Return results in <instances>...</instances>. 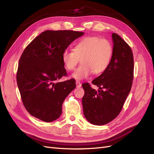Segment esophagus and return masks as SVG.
<instances>
[{
	"mask_svg": "<svg viewBox=\"0 0 154 154\" xmlns=\"http://www.w3.org/2000/svg\"><path fill=\"white\" fill-rule=\"evenodd\" d=\"M76 87H78V88H80L82 86V83H80V81H76Z\"/></svg>",
	"mask_w": 154,
	"mask_h": 154,
	"instance_id": "1",
	"label": "esophagus"
}]
</instances>
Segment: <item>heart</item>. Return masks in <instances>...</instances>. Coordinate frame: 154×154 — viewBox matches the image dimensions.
I'll return each mask as SVG.
<instances>
[{
    "label": "heart",
    "mask_w": 154,
    "mask_h": 154,
    "mask_svg": "<svg viewBox=\"0 0 154 154\" xmlns=\"http://www.w3.org/2000/svg\"><path fill=\"white\" fill-rule=\"evenodd\" d=\"M113 53L110 42L98 36H86L74 45L73 51L66 50L62 56V62L68 71H72L78 63L82 62L74 72L72 76L82 80L91 74H99L108 67Z\"/></svg>",
    "instance_id": "obj_1"
}]
</instances>
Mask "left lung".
I'll list each match as a JSON object with an SVG mask.
<instances>
[{
	"mask_svg": "<svg viewBox=\"0 0 154 154\" xmlns=\"http://www.w3.org/2000/svg\"><path fill=\"white\" fill-rule=\"evenodd\" d=\"M113 53L108 67L92 82L99 87L96 91L88 83L82 87L83 114L95 125H103L114 119L122 111L131 90L134 78V57L131 48L116 33L112 35Z\"/></svg>",
	"mask_w": 154,
	"mask_h": 154,
	"instance_id": "1",
	"label": "left lung"
}]
</instances>
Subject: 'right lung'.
I'll list each match as a JSON object with an SVG mask.
<instances>
[{
  "label": "right lung",
  "mask_w": 154,
  "mask_h": 154,
  "mask_svg": "<svg viewBox=\"0 0 154 154\" xmlns=\"http://www.w3.org/2000/svg\"><path fill=\"white\" fill-rule=\"evenodd\" d=\"M84 32L47 30L36 36L21 55L17 82L27 111L45 122L57 119L62 104L76 87L74 79L57 82L67 76L62 56L74 40Z\"/></svg>",
  "instance_id": "obj_1"
}]
</instances>
